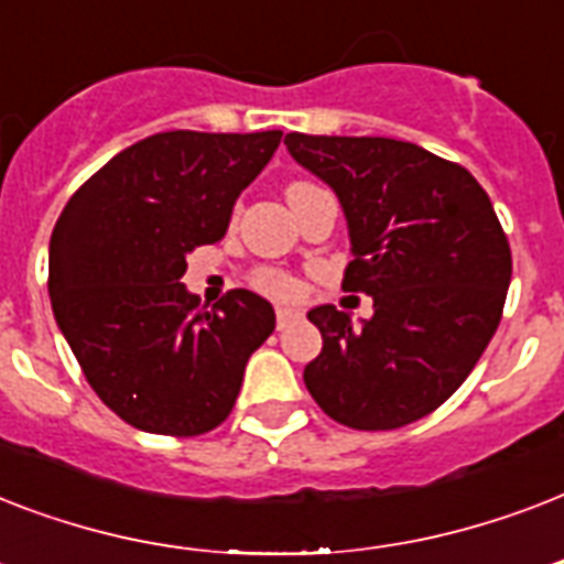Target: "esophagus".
Instances as JSON below:
<instances>
[{"label": "esophagus", "instance_id": "obj_1", "mask_svg": "<svg viewBox=\"0 0 564 564\" xmlns=\"http://www.w3.org/2000/svg\"><path fill=\"white\" fill-rule=\"evenodd\" d=\"M274 316H278V330H283V327L290 325V322H295L301 313H299V310H292V307H278V313H274Z\"/></svg>", "mask_w": 564, "mask_h": 564}]
</instances>
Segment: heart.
Listing matches in <instances>:
<instances>
[{
  "mask_svg": "<svg viewBox=\"0 0 564 564\" xmlns=\"http://www.w3.org/2000/svg\"><path fill=\"white\" fill-rule=\"evenodd\" d=\"M292 187H304V181H295V184H290V189ZM254 286L265 295H272V299H295L301 290L299 281L292 274L281 272V269H260L254 274Z\"/></svg>",
  "mask_w": 564,
  "mask_h": 564,
  "instance_id": "b5f03b06",
  "label": "heart"
}]
</instances>
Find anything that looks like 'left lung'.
Masks as SVG:
<instances>
[{
	"instance_id": "obj_1",
	"label": "left lung",
	"mask_w": 564,
	"mask_h": 564,
	"mask_svg": "<svg viewBox=\"0 0 564 564\" xmlns=\"http://www.w3.org/2000/svg\"><path fill=\"white\" fill-rule=\"evenodd\" d=\"M286 149L343 204L354 260L343 290L375 299L360 327L310 310L322 354L313 401L354 430H394L442 406L500 325L512 251L486 189L459 163L389 137H313Z\"/></svg>"
}]
</instances>
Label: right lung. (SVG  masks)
Segmentation results:
<instances>
[{"mask_svg":"<svg viewBox=\"0 0 564 564\" xmlns=\"http://www.w3.org/2000/svg\"><path fill=\"white\" fill-rule=\"evenodd\" d=\"M281 131H163L110 158L66 202L48 242L52 313L87 383L131 427L202 436L228 419L272 304L230 290L216 310L181 283L225 237Z\"/></svg>","mask_w":564,"mask_h":564,"instance_id":"right-lung-1","label":"right lung"}]
</instances>
